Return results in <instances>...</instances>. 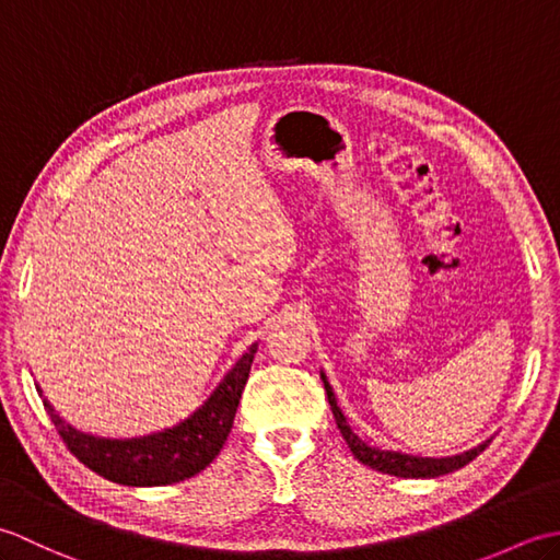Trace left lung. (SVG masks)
<instances>
[{"label":"left lung","instance_id":"8db88e82","mask_svg":"<svg viewBox=\"0 0 560 560\" xmlns=\"http://www.w3.org/2000/svg\"><path fill=\"white\" fill-rule=\"evenodd\" d=\"M319 377H323V383H325V392H327L331 413H335L337 428L341 431L343 440H347V445L351 447L353 457L375 471L392 474V477H401V479H435V477H443V474L462 469L464 464H469L474 457H479L491 443V438H489V440H483L481 445L462 452V455H452V457H419V455H407V452L373 447L351 431L347 416H343V411L339 409L335 389H331L327 375L319 371Z\"/></svg>","mask_w":560,"mask_h":560}]
</instances>
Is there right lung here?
I'll list each match as a JSON object with an SVG mask.
<instances>
[{
    "instance_id": "1",
    "label": "right lung",
    "mask_w": 560,
    "mask_h": 560,
    "mask_svg": "<svg viewBox=\"0 0 560 560\" xmlns=\"http://www.w3.org/2000/svg\"><path fill=\"white\" fill-rule=\"evenodd\" d=\"M255 353L257 343L237 359L195 413H189L177 425L163 428L151 435H93L67 423L45 397L43 404L69 452H74V457L86 464L91 471L122 486H168L207 469L221 452L233 428ZM38 392L43 395L40 387Z\"/></svg>"
}]
</instances>
